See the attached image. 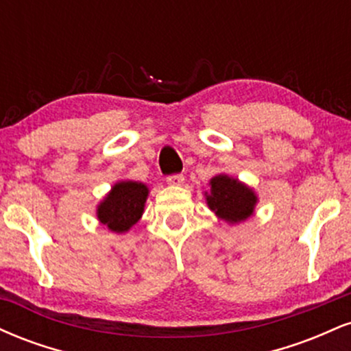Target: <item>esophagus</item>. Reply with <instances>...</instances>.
<instances>
[{
    "mask_svg": "<svg viewBox=\"0 0 351 351\" xmlns=\"http://www.w3.org/2000/svg\"><path fill=\"white\" fill-rule=\"evenodd\" d=\"M167 183L171 184V186H180V184L184 183V176L183 175H171L167 178Z\"/></svg>",
    "mask_w": 351,
    "mask_h": 351,
    "instance_id": "34e87169",
    "label": "esophagus"
}]
</instances>
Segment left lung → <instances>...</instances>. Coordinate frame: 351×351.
Listing matches in <instances>:
<instances>
[{
    "label": "left lung",
    "instance_id": "obj_1",
    "mask_svg": "<svg viewBox=\"0 0 351 351\" xmlns=\"http://www.w3.org/2000/svg\"><path fill=\"white\" fill-rule=\"evenodd\" d=\"M211 191L204 193L206 203L217 217L229 224L241 223L252 216L257 196L247 184L228 175H216L209 181Z\"/></svg>",
    "mask_w": 351,
    "mask_h": 351
}]
</instances>
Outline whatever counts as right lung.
<instances>
[{
  "mask_svg": "<svg viewBox=\"0 0 351 351\" xmlns=\"http://www.w3.org/2000/svg\"><path fill=\"white\" fill-rule=\"evenodd\" d=\"M148 198L147 184L140 181H119L100 201L97 217L114 232H127L143 215Z\"/></svg>",
  "mask_w": 351,
  "mask_h": 351,
  "instance_id": "1",
  "label": "right lung"
}]
</instances>
